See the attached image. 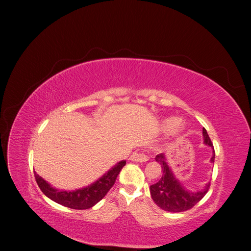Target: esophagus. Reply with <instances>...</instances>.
<instances>
[{
    "label": "esophagus",
    "mask_w": 251,
    "mask_h": 251,
    "mask_svg": "<svg viewBox=\"0 0 251 251\" xmlns=\"http://www.w3.org/2000/svg\"><path fill=\"white\" fill-rule=\"evenodd\" d=\"M149 156L144 153H134L131 156V160L133 161H137V162H147L149 160Z\"/></svg>",
    "instance_id": "1"
}]
</instances>
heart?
<instances>
[{
  "instance_id": "b5f03b06",
  "label": "heart",
  "mask_w": 251,
  "mask_h": 251,
  "mask_svg": "<svg viewBox=\"0 0 251 251\" xmlns=\"http://www.w3.org/2000/svg\"><path fill=\"white\" fill-rule=\"evenodd\" d=\"M164 130H171L172 128V133L174 134H178L182 130H183V124H181L180 121H176L173 118H169L163 121L162 125Z\"/></svg>"
}]
</instances>
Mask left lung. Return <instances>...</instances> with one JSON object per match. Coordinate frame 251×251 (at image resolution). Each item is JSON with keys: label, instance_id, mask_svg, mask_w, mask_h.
<instances>
[{"label": "left lung", "instance_id": "obj_1", "mask_svg": "<svg viewBox=\"0 0 251 251\" xmlns=\"http://www.w3.org/2000/svg\"><path fill=\"white\" fill-rule=\"evenodd\" d=\"M204 142L212 146V142L206 130L203 127ZM156 161L161 164L162 168V177L157 183L151 185L150 191L151 195V199L163 210L171 212H182L193 208L195 205L200 202L203 197L208 192L210 183L205 186L204 189L197 193L187 192L186 189L180 184V182L175 178L170 166L166 162L164 154H159L156 156ZM211 162H215V150L214 155L211 157Z\"/></svg>", "mask_w": 251, "mask_h": 251}]
</instances>
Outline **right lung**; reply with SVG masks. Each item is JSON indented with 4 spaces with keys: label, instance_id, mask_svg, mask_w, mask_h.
<instances>
[{
    "label": "right lung",
    "instance_id": "add662e5",
    "mask_svg": "<svg viewBox=\"0 0 251 251\" xmlns=\"http://www.w3.org/2000/svg\"><path fill=\"white\" fill-rule=\"evenodd\" d=\"M126 163V161H120L107 174H104L100 179H98L95 183L73 192L58 191V189L53 188L36 173H34V177L41 191L52 201L66 207L81 210L94 206L108 194L112 186L115 184L118 174L123 170Z\"/></svg>",
    "mask_w": 251,
    "mask_h": 251
}]
</instances>
